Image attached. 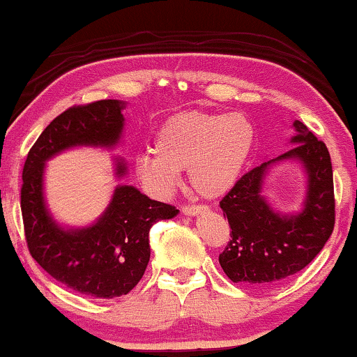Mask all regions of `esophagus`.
<instances>
[{
	"instance_id": "obj_1",
	"label": "esophagus",
	"mask_w": 357,
	"mask_h": 357,
	"mask_svg": "<svg viewBox=\"0 0 357 357\" xmlns=\"http://www.w3.org/2000/svg\"><path fill=\"white\" fill-rule=\"evenodd\" d=\"M203 208H204V206H201V204H184L181 209H183V213L186 214V216H196L197 213L203 211Z\"/></svg>"
}]
</instances>
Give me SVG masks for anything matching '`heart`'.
<instances>
[{"label":"heart","mask_w":357,"mask_h":357,"mask_svg":"<svg viewBox=\"0 0 357 357\" xmlns=\"http://www.w3.org/2000/svg\"><path fill=\"white\" fill-rule=\"evenodd\" d=\"M255 128L239 113L186 111L167 118L154 137V151L136 158L135 171L149 191L167 195L190 173L192 190L208 197L234 186L255 148Z\"/></svg>","instance_id":"1"}]
</instances>
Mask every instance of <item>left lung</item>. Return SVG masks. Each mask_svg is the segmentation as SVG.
I'll use <instances>...</instances> for the list:
<instances>
[{
	"instance_id": "8db88e82",
	"label": "left lung",
	"mask_w": 357,
	"mask_h": 357,
	"mask_svg": "<svg viewBox=\"0 0 357 357\" xmlns=\"http://www.w3.org/2000/svg\"><path fill=\"white\" fill-rule=\"evenodd\" d=\"M294 128L296 146L243 174L220 201L231 227L220 264L233 282L276 284L306 268L333 234L336 199L329 151L306 124L294 121ZM289 157L301 159L310 174L307 203L298 217L274 213L259 195L267 166Z\"/></svg>"
}]
</instances>
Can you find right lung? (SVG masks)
Listing matches in <instances>:
<instances>
[{"label": "right lung", "mask_w": 357, "mask_h": 357, "mask_svg": "<svg viewBox=\"0 0 357 357\" xmlns=\"http://www.w3.org/2000/svg\"><path fill=\"white\" fill-rule=\"evenodd\" d=\"M123 106L116 100H101L71 106L56 116L29 149L21 184L29 255L56 281L100 299L128 294L139 282L151 252L149 229L156 221L174 218L178 209L149 199L132 186H119L96 225L64 231L51 221L43 203V166L71 146H113L123 130ZM124 169L119 161L118 174L123 176Z\"/></svg>", "instance_id": "1"}]
</instances>
